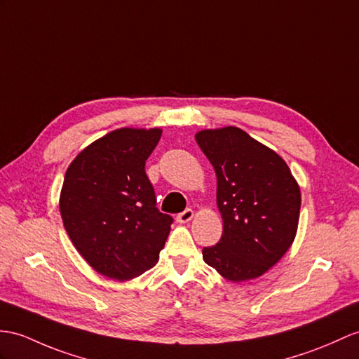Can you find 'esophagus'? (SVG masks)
I'll return each mask as SVG.
<instances>
[{"mask_svg": "<svg viewBox=\"0 0 359 359\" xmlns=\"http://www.w3.org/2000/svg\"><path fill=\"white\" fill-rule=\"evenodd\" d=\"M191 217H194V210L191 208H186L184 212H181L178 216H177V221L178 222H181V224H184V222H189Z\"/></svg>", "mask_w": 359, "mask_h": 359, "instance_id": "34e87169", "label": "esophagus"}]
</instances>
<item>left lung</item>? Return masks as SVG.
<instances>
[{
  "mask_svg": "<svg viewBox=\"0 0 359 359\" xmlns=\"http://www.w3.org/2000/svg\"><path fill=\"white\" fill-rule=\"evenodd\" d=\"M217 178L219 242L203 248L205 264L231 282L256 278L291 247L300 215V189L274 151L229 126L196 134Z\"/></svg>",
  "mask_w": 359,
  "mask_h": 359,
  "instance_id": "left-lung-1",
  "label": "left lung"
}]
</instances>
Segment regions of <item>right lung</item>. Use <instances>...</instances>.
Masks as SVG:
<instances>
[{
    "label": "right lung",
    "mask_w": 359,
    "mask_h": 359,
    "mask_svg": "<svg viewBox=\"0 0 359 359\" xmlns=\"http://www.w3.org/2000/svg\"><path fill=\"white\" fill-rule=\"evenodd\" d=\"M161 129H117L79 154L60 191L64 226L97 273L129 280L152 268L173 217L156 207L146 160Z\"/></svg>",
    "instance_id": "add662e5"
}]
</instances>
